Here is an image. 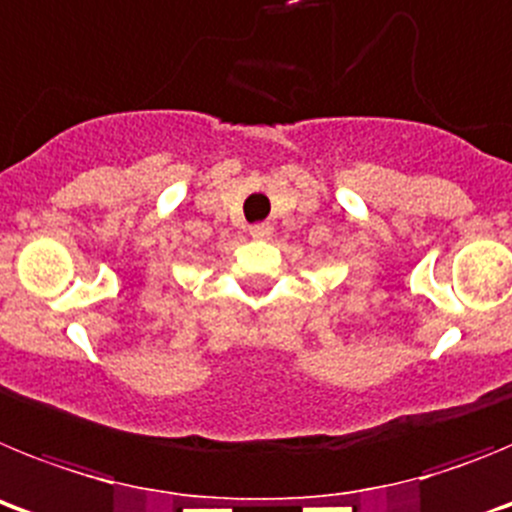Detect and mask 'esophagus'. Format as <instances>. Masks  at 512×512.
<instances>
[{
	"label": "esophagus",
	"instance_id": "34e87169",
	"mask_svg": "<svg viewBox=\"0 0 512 512\" xmlns=\"http://www.w3.org/2000/svg\"><path fill=\"white\" fill-rule=\"evenodd\" d=\"M271 225L269 223H256L248 228V233H251V238H256V241H266V238H271Z\"/></svg>",
	"mask_w": 512,
	"mask_h": 512
}]
</instances>
